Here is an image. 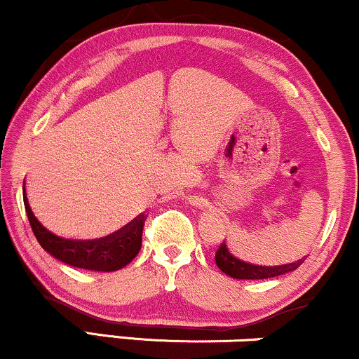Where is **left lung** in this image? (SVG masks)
Segmentation results:
<instances>
[{"mask_svg":"<svg viewBox=\"0 0 359 359\" xmlns=\"http://www.w3.org/2000/svg\"><path fill=\"white\" fill-rule=\"evenodd\" d=\"M215 259L221 271L226 273L228 276L236 278V280H264V278L280 276V274L294 271L303 263V259H298L294 263L281 264V266H258V264H251L245 259L238 258L224 241L221 243L218 251H216Z\"/></svg>","mask_w":359,"mask_h":359,"instance_id":"8db88e82","label":"left lung"}]
</instances>
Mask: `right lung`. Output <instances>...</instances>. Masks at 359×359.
I'll list each match as a JSON object with an SVG mask.
<instances>
[{
  "label": "right lung",
  "mask_w": 359,
  "mask_h": 359,
  "mask_svg": "<svg viewBox=\"0 0 359 359\" xmlns=\"http://www.w3.org/2000/svg\"><path fill=\"white\" fill-rule=\"evenodd\" d=\"M25 208L34 236L43 250L69 266L91 269V271H116L131 263L141 250V234H143L144 221L148 216L146 213L138 215L123 228L103 238L73 240V238L60 236L44 228L31 211L26 196Z\"/></svg>",
  "instance_id": "right-lung-1"
}]
</instances>
